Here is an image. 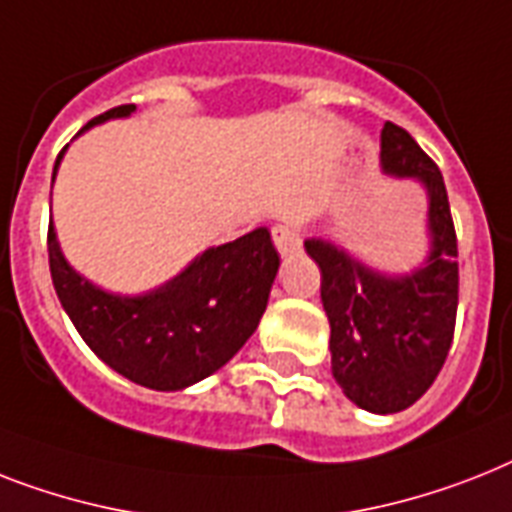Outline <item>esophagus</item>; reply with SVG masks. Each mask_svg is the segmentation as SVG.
Returning <instances> with one entry per match:
<instances>
[{
    "label": "esophagus",
    "mask_w": 512,
    "mask_h": 512,
    "mask_svg": "<svg viewBox=\"0 0 512 512\" xmlns=\"http://www.w3.org/2000/svg\"><path fill=\"white\" fill-rule=\"evenodd\" d=\"M270 239H273L276 249L284 257L294 255V252L299 249V234L294 231L292 226H273V231H270Z\"/></svg>",
    "instance_id": "esophagus-1"
}]
</instances>
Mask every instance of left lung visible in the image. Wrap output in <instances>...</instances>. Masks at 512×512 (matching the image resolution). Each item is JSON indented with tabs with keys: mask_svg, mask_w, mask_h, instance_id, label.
Wrapping results in <instances>:
<instances>
[{
	"mask_svg": "<svg viewBox=\"0 0 512 512\" xmlns=\"http://www.w3.org/2000/svg\"><path fill=\"white\" fill-rule=\"evenodd\" d=\"M381 160L389 173L423 181L431 197L434 252L426 268L384 278L326 242H305L321 268L331 323V371L344 394L371 413H400L429 392L442 371L458 315V236L442 170L397 123H384Z\"/></svg>",
	"mask_w": 512,
	"mask_h": 512,
	"instance_id": "left-lung-1",
	"label": "left lung"
}]
</instances>
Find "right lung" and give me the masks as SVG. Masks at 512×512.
Returning a JSON list of instances; mask_svg holds the SVG:
<instances>
[{
    "label": "right lung",
    "instance_id": "add662e5",
    "mask_svg": "<svg viewBox=\"0 0 512 512\" xmlns=\"http://www.w3.org/2000/svg\"><path fill=\"white\" fill-rule=\"evenodd\" d=\"M128 112L134 105L112 107L83 128ZM47 249L54 292L83 342L112 371L157 392L184 389L242 350L263 318L278 270L268 228H255L236 242L207 249L157 292L112 297L65 263L52 226Z\"/></svg>",
    "mask_w": 512,
    "mask_h": 512
}]
</instances>
